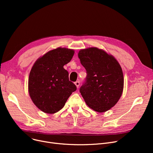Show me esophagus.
<instances>
[{"label": "esophagus", "instance_id": "34e87169", "mask_svg": "<svg viewBox=\"0 0 153 153\" xmlns=\"http://www.w3.org/2000/svg\"><path fill=\"white\" fill-rule=\"evenodd\" d=\"M75 85H76V87H77V88H79V85H80V82L79 81H76V82H75Z\"/></svg>", "mask_w": 153, "mask_h": 153}]
</instances>
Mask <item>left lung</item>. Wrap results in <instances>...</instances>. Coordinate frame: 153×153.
Returning <instances> with one entry per match:
<instances>
[{"mask_svg":"<svg viewBox=\"0 0 153 153\" xmlns=\"http://www.w3.org/2000/svg\"><path fill=\"white\" fill-rule=\"evenodd\" d=\"M78 57L87 73L80 93L94 110H108L122 94L124 79L121 66L114 57L97 48L81 50Z\"/></svg>","mask_w":153,"mask_h":153,"instance_id":"obj_1","label":"left lung"}]
</instances>
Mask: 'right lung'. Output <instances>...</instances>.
I'll return each mask as SVG.
<instances>
[{"instance_id": "1", "label": "right lung", "mask_w": 153, "mask_h": 153, "mask_svg": "<svg viewBox=\"0 0 153 153\" xmlns=\"http://www.w3.org/2000/svg\"><path fill=\"white\" fill-rule=\"evenodd\" d=\"M74 54L72 50L58 48L39 58L29 75L28 91L35 105L47 114H54L65 105L76 85L69 80L63 66Z\"/></svg>"}]
</instances>
